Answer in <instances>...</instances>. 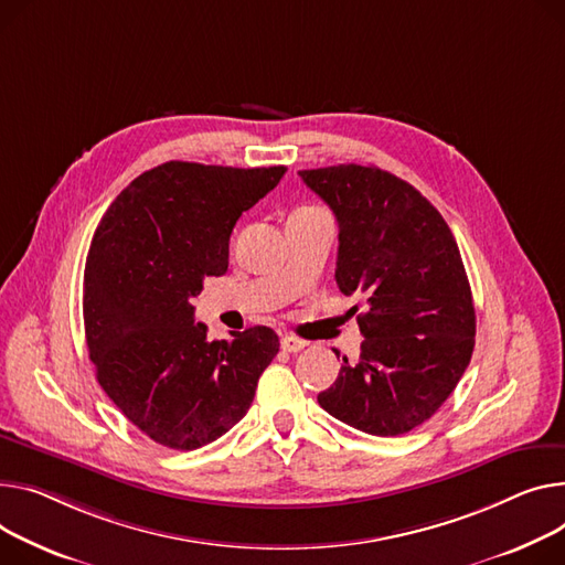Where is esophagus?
Masks as SVG:
<instances>
[{
	"label": "esophagus",
	"instance_id": "34e87169",
	"mask_svg": "<svg viewBox=\"0 0 565 565\" xmlns=\"http://www.w3.org/2000/svg\"><path fill=\"white\" fill-rule=\"evenodd\" d=\"M307 348V341H302V338H295V335H284L281 338V350L288 352V354H295L299 350Z\"/></svg>",
	"mask_w": 565,
	"mask_h": 565
}]
</instances>
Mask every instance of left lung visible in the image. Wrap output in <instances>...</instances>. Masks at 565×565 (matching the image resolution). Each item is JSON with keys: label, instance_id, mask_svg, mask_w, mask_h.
I'll use <instances>...</instances> for the list:
<instances>
[{"label": "left lung", "instance_id": "1", "mask_svg": "<svg viewBox=\"0 0 565 565\" xmlns=\"http://www.w3.org/2000/svg\"><path fill=\"white\" fill-rule=\"evenodd\" d=\"M299 177L338 220V288L367 305L356 318L359 359L343 356L318 402L359 431L406 434L434 416L472 356L475 307L459 245L416 188L386 170L348 163Z\"/></svg>", "mask_w": 565, "mask_h": 565}]
</instances>
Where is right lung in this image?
I'll use <instances>...</instances> for the list:
<instances>
[{
	"label": "right lung",
	"mask_w": 565,
	"mask_h": 565,
	"mask_svg": "<svg viewBox=\"0 0 565 565\" xmlns=\"http://www.w3.org/2000/svg\"><path fill=\"white\" fill-rule=\"evenodd\" d=\"M284 166L170 161L142 172L104 213L84 275V327L97 382L129 423L172 449H198L247 413L279 352L270 327L206 341L193 297L230 268V236Z\"/></svg>",
	"instance_id": "1"
}]
</instances>
